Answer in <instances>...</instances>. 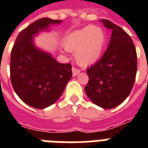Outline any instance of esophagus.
I'll list each match as a JSON object with an SVG mask.
<instances>
[{
    "label": "esophagus",
    "instance_id": "esophagus-1",
    "mask_svg": "<svg viewBox=\"0 0 148 148\" xmlns=\"http://www.w3.org/2000/svg\"><path fill=\"white\" fill-rule=\"evenodd\" d=\"M80 72H81V71H80L78 68H76V67H72V73H73V76L74 77L77 76Z\"/></svg>",
    "mask_w": 148,
    "mask_h": 148
}]
</instances>
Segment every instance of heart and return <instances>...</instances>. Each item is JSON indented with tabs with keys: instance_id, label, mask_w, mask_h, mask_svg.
Segmentation results:
<instances>
[{
	"instance_id": "heart-1",
	"label": "heart",
	"mask_w": 148,
	"mask_h": 148,
	"mask_svg": "<svg viewBox=\"0 0 148 148\" xmlns=\"http://www.w3.org/2000/svg\"><path fill=\"white\" fill-rule=\"evenodd\" d=\"M105 41V34L102 29L88 25L71 34L65 40L64 47L68 51H75L77 62L86 66L100 58Z\"/></svg>"
}]
</instances>
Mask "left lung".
Segmentation results:
<instances>
[{"mask_svg":"<svg viewBox=\"0 0 148 148\" xmlns=\"http://www.w3.org/2000/svg\"><path fill=\"white\" fill-rule=\"evenodd\" d=\"M112 31L103 56L88 67V84L84 88L93 103L104 109L117 107L128 97L137 74V52L131 38L117 24L100 20Z\"/></svg>","mask_w":148,"mask_h":148,"instance_id":"left-lung-1","label":"left lung"}]
</instances>
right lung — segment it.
<instances>
[{
    "label": "right lung",
    "mask_w": 148,
    "mask_h": 148,
    "mask_svg": "<svg viewBox=\"0 0 148 148\" xmlns=\"http://www.w3.org/2000/svg\"><path fill=\"white\" fill-rule=\"evenodd\" d=\"M60 22L47 17L33 22L20 32L11 50L13 88L23 102L34 108L44 109L55 103L72 77L71 64L58 63L34 45V36Z\"/></svg>",
    "instance_id": "right-lung-1"
}]
</instances>
